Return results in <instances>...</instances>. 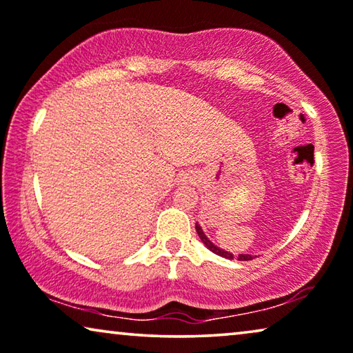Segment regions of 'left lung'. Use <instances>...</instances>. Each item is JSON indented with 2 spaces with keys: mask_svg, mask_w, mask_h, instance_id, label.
<instances>
[{
  "mask_svg": "<svg viewBox=\"0 0 353 353\" xmlns=\"http://www.w3.org/2000/svg\"><path fill=\"white\" fill-rule=\"evenodd\" d=\"M195 228H196L198 236H200V240L203 241V245H205L210 251L214 252V254L225 257V259H236V261H252V259H254V256H251V254H238V256H233L232 252H228V251H225V250H221L219 246H216L214 243H212V241L210 240V238H208V236L205 235V232H203V228H201L200 224H198V222L195 224Z\"/></svg>",
  "mask_w": 353,
  "mask_h": 353,
  "instance_id": "obj_1",
  "label": "left lung"
}]
</instances>
